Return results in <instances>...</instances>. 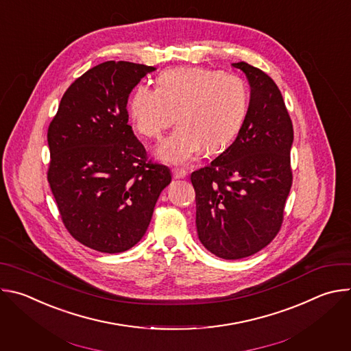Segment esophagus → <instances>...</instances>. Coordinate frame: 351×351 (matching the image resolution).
<instances>
[{"mask_svg": "<svg viewBox=\"0 0 351 351\" xmlns=\"http://www.w3.org/2000/svg\"><path fill=\"white\" fill-rule=\"evenodd\" d=\"M172 175L175 179H183L187 176V172L184 169H179V168H175L172 169Z\"/></svg>", "mask_w": 351, "mask_h": 351, "instance_id": "esophagus-1", "label": "esophagus"}]
</instances>
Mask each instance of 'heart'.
I'll use <instances>...</instances> for the list:
<instances>
[{
	"instance_id": "b5f03b06",
	"label": "heart",
	"mask_w": 351,
	"mask_h": 351,
	"mask_svg": "<svg viewBox=\"0 0 351 351\" xmlns=\"http://www.w3.org/2000/svg\"><path fill=\"white\" fill-rule=\"evenodd\" d=\"M157 87L140 84L128 104L136 132L158 138L173 125L179 128L156 149V157L172 165H184L206 148L217 153L239 134L248 110V87L233 73L180 66L162 72Z\"/></svg>"
}]
</instances>
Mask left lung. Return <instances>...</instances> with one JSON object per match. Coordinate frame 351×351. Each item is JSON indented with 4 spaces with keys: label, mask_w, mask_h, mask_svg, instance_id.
<instances>
[{
    "label": "left lung",
    "mask_w": 351,
    "mask_h": 351,
    "mask_svg": "<svg viewBox=\"0 0 351 351\" xmlns=\"http://www.w3.org/2000/svg\"><path fill=\"white\" fill-rule=\"evenodd\" d=\"M232 66L252 88L244 123L219 157L190 176L198 239L223 260L250 257L274 240L293 180V125L280 90L256 66Z\"/></svg>",
    "instance_id": "8db88e82"
}]
</instances>
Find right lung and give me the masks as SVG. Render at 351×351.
Returning a JSON list of instances; mask_svg holds the SVG:
<instances>
[{"instance_id":"obj_1","label":"right lung","mask_w":351,"mask_h":351,"mask_svg":"<svg viewBox=\"0 0 351 351\" xmlns=\"http://www.w3.org/2000/svg\"><path fill=\"white\" fill-rule=\"evenodd\" d=\"M154 66L107 61L76 79L49 123L48 183L68 232L115 254L144 236L171 171L147 161L128 123V98Z\"/></svg>"}]
</instances>
